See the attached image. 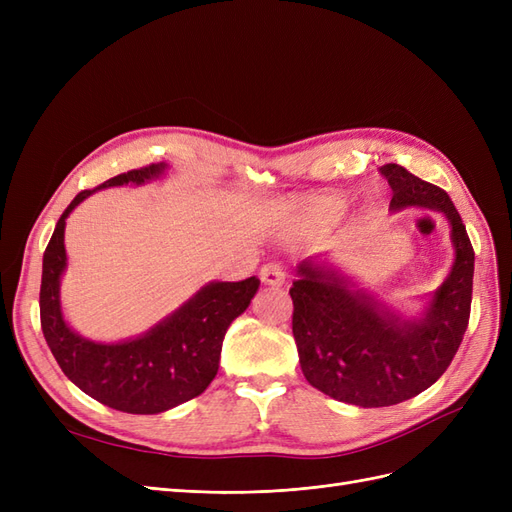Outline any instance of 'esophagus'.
Segmentation results:
<instances>
[{
	"label": "esophagus",
	"instance_id": "esophagus-1",
	"mask_svg": "<svg viewBox=\"0 0 512 512\" xmlns=\"http://www.w3.org/2000/svg\"><path fill=\"white\" fill-rule=\"evenodd\" d=\"M260 280L267 286H282L286 284V267L282 262H267V265L260 269Z\"/></svg>",
	"mask_w": 512,
	"mask_h": 512
}]
</instances>
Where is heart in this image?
<instances>
[{"instance_id": "b5f03b06", "label": "heart", "mask_w": 512, "mask_h": 512, "mask_svg": "<svg viewBox=\"0 0 512 512\" xmlns=\"http://www.w3.org/2000/svg\"><path fill=\"white\" fill-rule=\"evenodd\" d=\"M335 209V203H331V200H324V203L318 205V211L320 213H331Z\"/></svg>"}]
</instances>
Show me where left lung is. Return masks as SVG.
Segmentation results:
<instances>
[{"instance_id":"obj_1","label":"left lung","mask_w":512,"mask_h":512,"mask_svg":"<svg viewBox=\"0 0 512 512\" xmlns=\"http://www.w3.org/2000/svg\"><path fill=\"white\" fill-rule=\"evenodd\" d=\"M380 170L393 190L391 209L418 205L446 215L455 265L418 322L378 312L331 269L301 265L290 297L303 376L324 395L361 408L395 406L429 389L457 354L472 305L474 250L451 196L404 166Z\"/></svg>"}]
</instances>
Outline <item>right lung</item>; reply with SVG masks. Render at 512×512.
<instances>
[{
	"mask_svg": "<svg viewBox=\"0 0 512 512\" xmlns=\"http://www.w3.org/2000/svg\"><path fill=\"white\" fill-rule=\"evenodd\" d=\"M162 170L164 164H147L76 194L61 213L42 258L40 324L55 361L83 393L128 414H158L203 393L218 374L230 322L245 312L260 284L258 277L209 284L179 312L132 342L94 344L68 327L59 309V277L66 269L64 228L70 211L91 192L143 183Z\"/></svg>",
	"mask_w": 512,
	"mask_h": 512,
	"instance_id": "obj_1",
	"label": "right lung"
}]
</instances>
